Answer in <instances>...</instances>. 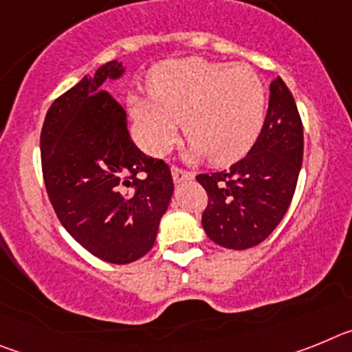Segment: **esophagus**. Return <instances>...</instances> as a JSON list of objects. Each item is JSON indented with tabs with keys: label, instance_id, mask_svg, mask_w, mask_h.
<instances>
[{
	"label": "esophagus",
	"instance_id": "34e87169",
	"mask_svg": "<svg viewBox=\"0 0 352 352\" xmlns=\"http://www.w3.org/2000/svg\"><path fill=\"white\" fill-rule=\"evenodd\" d=\"M170 173H173L174 183H185V182H190V179H194V174L188 173V170L178 169V167H174Z\"/></svg>",
	"mask_w": 352,
	"mask_h": 352
}]
</instances>
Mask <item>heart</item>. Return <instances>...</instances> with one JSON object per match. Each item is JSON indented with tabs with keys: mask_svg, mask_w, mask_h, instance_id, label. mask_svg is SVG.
Wrapping results in <instances>:
<instances>
[{
	"mask_svg": "<svg viewBox=\"0 0 352 352\" xmlns=\"http://www.w3.org/2000/svg\"><path fill=\"white\" fill-rule=\"evenodd\" d=\"M151 100L132 95L130 113L146 148L166 153L183 125L190 158L227 166L248 153L266 116V89L248 65L201 58L166 61L149 72Z\"/></svg>",
	"mask_w": 352,
	"mask_h": 352,
	"instance_id": "b5f03b06",
	"label": "heart"
}]
</instances>
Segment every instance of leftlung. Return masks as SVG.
<instances>
[{"mask_svg":"<svg viewBox=\"0 0 352 352\" xmlns=\"http://www.w3.org/2000/svg\"><path fill=\"white\" fill-rule=\"evenodd\" d=\"M303 160V125L296 102L280 77L270 84V104L259 138L231 169L199 174L208 192L203 229L232 250L256 247L284 219Z\"/></svg>","mask_w":352,"mask_h":352,"instance_id":"obj_1","label":"left lung"}]
</instances>
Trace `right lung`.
<instances>
[{
	"label": "right lung",
	"instance_id": "add662e5",
	"mask_svg": "<svg viewBox=\"0 0 352 352\" xmlns=\"http://www.w3.org/2000/svg\"><path fill=\"white\" fill-rule=\"evenodd\" d=\"M125 70L113 60L84 76L49 107L40 135L43 182L61 226L113 264L153 248L174 194L169 167L133 144L125 109L102 88Z\"/></svg>",
	"mask_w": 352,
	"mask_h": 352
}]
</instances>
